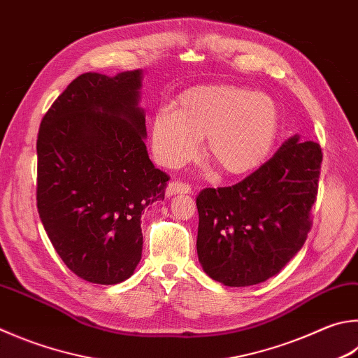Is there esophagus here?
<instances>
[{
    "instance_id": "34e87169",
    "label": "esophagus",
    "mask_w": 358,
    "mask_h": 358,
    "mask_svg": "<svg viewBox=\"0 0 358 358\" xmlns=\"http://www.w3.org/2000/svg\"><path fill=\"white\" fill-rule=\"evenodd\" d=\"M189 194L191 192V185L189 183H185V181H180V180H173L169 183L167 189H166V197H172L175 194Z\"/></svg>"
}]
</instances>
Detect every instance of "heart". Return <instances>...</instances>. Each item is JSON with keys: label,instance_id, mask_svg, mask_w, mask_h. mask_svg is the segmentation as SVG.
Listing matches in <instances>:
<instances>
[{"label": "heart", "instance_id": "1", "mask_svg": "<svg viewBox=\"0 0 358 358\" xmlns=\"http://www.w3.org/2000/svg\"><path fill=\"white\" fill-rule=\"evenodd\" d=\"M278 133V111L268 95L250 89L216 84L181 92L177 108L153 114L152 148L167 167L196 158L206 136V157L220 171L241 175L268 157Z\"/></svg>", "mask_w": 358, "mask_h": 358}]
</instances>
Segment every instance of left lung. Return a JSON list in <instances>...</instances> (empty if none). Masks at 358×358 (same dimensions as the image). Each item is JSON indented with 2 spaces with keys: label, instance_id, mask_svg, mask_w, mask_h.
Listing matches in <instances>:
<instances>
[{
  "label": "left lung",
  "instance_id": "1",
  "mask_svg": "<svg viewBox=\"0 0 358 358\" xmlns=\"http://www.w3.org/2000/svg\"><path fill=\"white\" fill-rule=\"evenodd\" d=\"M322 152L288 139L243 181L197 196L201 268L227 287H250L280 272L311 230Z\"/></svg>",
  "mask_w": 358,
  "mask_h": 358
}]
</instances>
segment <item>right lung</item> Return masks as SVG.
Instances as JSON below:
<instances>
[{"label":"right lung","mask_w":358,"mask_h":358,"mask_svg":"<svg viewBox=\"0 0 358 358\" xmlns=\"http://www.w3.org/2000/svg\"><path fill=\"white\" fill-rule=\"evenodd\" d=\"M141 78V70L83 73L38 128V216L57 255L90 283L133 275L142 257V211L164 199L171 180L148 158Z\"/></svg>","instance_id":"1"}]
</instances>
